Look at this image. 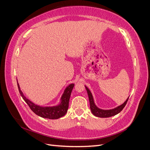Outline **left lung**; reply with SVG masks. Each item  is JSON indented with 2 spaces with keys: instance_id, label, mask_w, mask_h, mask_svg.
<instances>
[{
  "instance_id": "obj_1",
  "label": "left lung",
  "mask_w": 150,
  "mask_h": 150,
  "mask_svg": "<svg viewBox=\"0 0 150 150\" xmlns=\"http://www.w3.org/2000/svg\"><path fill=\"white\" fill-rule=\"evenodd\" d=\"M85 88L86 89V91H87V93L88 94L91 111L93 115L99 117H109L118 114V113H120L122 110V109L125 108L129 98V97L127 98L126 100L122 104H121L120 106H117L113 109H111V110H103V109L99 108L96 105V104H95L94 101L93 94L91 92V91L89 89V88L86 86H85Z\"/></svg>"
}]
</instances>
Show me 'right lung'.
Listing matches in <instances>:
<instances>
[{
	"label": "right lung",
	"instance_id": "right-lung-1",
	"mask_svg": "<svg viewBox=\"0 0 150 150\" xmlns=\"http://www.w3.org/2000/svg\"><path fill=\"white\" fill-rule=\"evenodd\" d=\"M17 86L22 98H23L25 102L30 107V110L35 115L44 117V118L56 120L59 119V117L64 116L66 114L68 110V106H69V101L71 94L72 90L74 86V84L71 83L67 86L64 91V93H63L61 96L60 103L57 105L53 106H40L39 105H38V104H35L24 96L20 88L19 84L18 82Z\"/></svg>",
	"mask_w": 150,
	"mask_h": 150
}]
</instances>
